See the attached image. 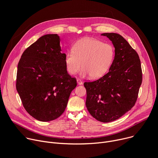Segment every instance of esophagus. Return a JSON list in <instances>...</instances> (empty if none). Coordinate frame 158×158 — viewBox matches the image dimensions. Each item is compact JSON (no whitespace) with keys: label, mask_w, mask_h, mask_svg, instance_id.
<instances>
[{"label":"esophagus","mask_w":158,"mask_h":158,"mask_svg":"<svg viewBox=\"0 0 158 158\" xmlns=\"http://www.w3.org/2000/svg\"><path fill=\"white\" fill-rule=\"evenodd\" d=\"M77 84L79 85H82V81L81 79H77Z\"/></svg>","instance_id":"1"}]
</instances>
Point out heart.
Wrapping results in <instances>:
<instances>
[{
  "instance_id": "heart-1",
  "label": "heart",
  "mask_w": 158,
  "mask_h": 158,
  "mask_svg": "<svg viewBox=\"0 0 158 158\" xmlns=\"http://www.w3.org/2000/svg\"><path fill=\"white\" fill-rule=\"evenodd\" d=\"M114 55L115 49L111 44L94 38H83L74 45L73 51L65 53L64 62L70 75L76 74L82 67L81 76L89 75L96 79L107 73Z\"/></svg>"
}]
</instances>
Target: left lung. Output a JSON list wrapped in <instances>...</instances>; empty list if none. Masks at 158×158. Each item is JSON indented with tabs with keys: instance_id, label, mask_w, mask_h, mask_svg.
I'll use <instances>...</instances> for the list:
<instances>
[{
	"instance_id": "obj_1",
	"label": "left lung",
	"mask_w": 158,
	"mask_h": 158,
	"mask_svg": "<svg viewBox=\"0 0 158 158\" xmlns=\"http://www.w3.org/2000/svg\"><path fill=\"white\" fill-rule=\"evenodd\" d=\"M112 42L115 55L108 73L93 82H85L87 109L97 120L118 119L134 106L142 84L140 60L136 51L117 33L102 34Z\"/></svg>"
}]
</instances>
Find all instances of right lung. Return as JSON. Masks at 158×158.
Segmentation results:
<instances>
[{
    "mask_svg": "<svg viewBox=\"0 0 158 158\" xmlns=\"http://www.w3.org/2000/svg\"><path fill=\"white\" fill-rule=\"evenodd\" d=\"M56 34L42 36L23 52L18 65L16 89L26 111L35 119L59 118L77 85L65 67Z\"/></svg>",
    "mask_w": 158,
    "mask_h": 158,
    "instance_id": "add662e5",
    "label": "right lung"
}]
</instances>
